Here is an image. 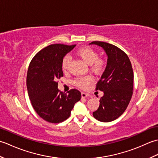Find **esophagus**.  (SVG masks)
Wrapping results in <instances>:
<instances>
[{"label":"esophagus","mask_w":158,"mask_h":158,"mask_svg":"<svg viewBox=\"0 0 158 158\" xmlns=\"http://www.w3.org/2000/svg\"><path fill=\"white\" fill-rule=\"evenodd\" d=\"M89 96V94H88L87 93H85V92H81V97L82 98H87V97Z\"/></svg>","instance_id":"esophagus-1"}]
</instances>
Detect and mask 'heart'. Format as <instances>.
Returning <instances> with one entry per match:
<instances>
[{"label":"heart","mask_w":158,"mask_h":158,"mask_svg":"<svg viewBox=\"0 0 158 158\" xmlns=\"http://www.w3.org/2000/svg\"><path fill=\"white\" fill-rule=\"evenodd\" d=\"M76 54L81 58L87 64L90 66L92 71L96 74H100L102 72L105 68V62L102 59L98 58V53L94 49L89 47L81 48L77 50ZM70 58L69 56H66L63 58L62 62V69L64 72H66L68 70ZM93 81L91 76H86L79 77L75 79V84L76 86L81 89H85L90 83Z\"/></svg>","instance_id":"heart-1"}]
</instances>
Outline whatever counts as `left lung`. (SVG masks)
Listing matches in <instances>:
<instances>
[{"label":"left lung","mask_w":158,"mask_h":158,"mask_svg":"<svg viewBox=\"0 0 158 158\" xmlns=\"http://www.w3.org/2000/svg\"><path fill=\"white\" fill-rule=\"evenodd\" d=\"M89 45L102 48L107 56L106 66L96 86L104 95L93 116L100 122H112L122 115L132 98V64L126 53L115 45L101 41H93Z\"/></svg>","instance_id":"left-lung-1"}]
</instances>
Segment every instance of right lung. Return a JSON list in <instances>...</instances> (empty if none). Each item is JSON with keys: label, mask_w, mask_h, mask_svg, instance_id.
<instances>
[{"label": "right lung", "mask_w": 158, "mask_h": 158, "mask_svg": "<svg viewBox=\"0 0 158 158\" xmlns=\"http://www.w3.org/2000/svg\"><path fill=\"white\" fill-rule=\"evenodd\" d=\"M76 45H51L39 52L28 67L26 85L29 98L38 115L47 122L60 123L68 119L81 92L72 89L68 94L58 89L63 77L62 62Z\"/></svg>", "instance_id": "1"}]
</instances>
